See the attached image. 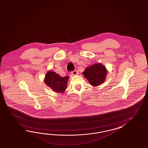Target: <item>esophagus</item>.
I'll return each mask as SVG.
<instances>
[{
    "label": "esophagus",
    "instance_id": "1",
    "mask_svg": "<svg viewBox=\"0 0 148 148\" xmlns=\"http://www.w3.org/2000/svg\"><path fill=\"white\" fill-rule=\"evenodd\" d=\"M72 75H77V72L76 71H73V72H72Z\"/></svg>",
    "mask_w": 148,
    "mask_h": 148
}]
</instances>
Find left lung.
<instances>
[{
  "instance_id": "obj_1",
  "label": "left lung",
  "mask_w": 148,
  "mask_h": 148,
  "mask_svg": "<svg viewBox=\"0 0 148 148\" xmlns=\"http://www.w3.org/2000/svg\"><path fill=\"white\" fill-rule=\"evenodd\" d=\"M108 72L103 64L98 63L86 68L82 74L91 85L96 87L105 82Z\"/></svg>"
}]
</instances>
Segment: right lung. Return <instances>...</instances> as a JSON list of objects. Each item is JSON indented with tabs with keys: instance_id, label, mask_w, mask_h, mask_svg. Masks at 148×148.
Returning a JSON list of instances; mask_svg holds the SVG:
<instances>
[{
	"instance_id": "1",
	"label": "right lung",
	"mask_w": 148,
	"mask_h": 148,
	"mask_svg": "<svg viewBox=\"0 0 148 148\" xmlns=\"http://www.w3.org/2000/svg\"><path fill=\"white\" fill-rule=\"evenodd\" d=\"M69 76L62 77L53 71H48L45 74V84L58 93H63L67 88Z\"/></svg>"
}]
</instances>
